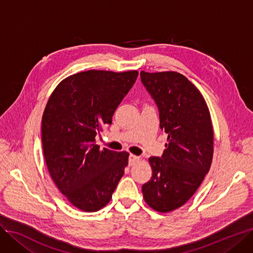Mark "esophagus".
Masks as SVG:
<instances>
[{
    "instance_id": "34e87169",
    "label": "esophagus",
    "mask_w": 253,
    "mask_h": 253,
    "mask_svg": "<svg viewBox=\"0 0 253 253\" xmlns=\"http://www.w3.org/2000/svg\"><path fill=\"white\" fill-rule=\"evenodd\" d=\"M138 161H139V157H138V156H135V155H133V154H130V155H129V160H128L129 166L135 165Z\"/></svg>"
}]
</instances>
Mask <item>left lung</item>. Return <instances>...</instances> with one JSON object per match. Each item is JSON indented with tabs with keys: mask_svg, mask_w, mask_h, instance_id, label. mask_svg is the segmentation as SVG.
<instances>
[{
	"mask_svg": "<svg viewBox=\"0 0 253 253\" xmlns=\"http://www.w3.org/2000/svg\"><path fill=\"white\" fill-rule=\"evenodd\" d=\"M141 80L158 108L161 129L168 133L163 155L149 158L152 177L142 191L149 207L169 212L192 197L210 171L211 116L200 91L183 75L142 71Z\"/></svg>",
	"mask_w": 253,
	"mask_h": 253,
	"instance_id": "left-lung-1",
	"label": "left lung"
}]
</instances>
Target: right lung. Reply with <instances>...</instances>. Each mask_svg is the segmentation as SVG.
<instances>
[{"label":"right lung","mask_w":253,"mask_h":253,"mask_svg":"<svg viewBox=\"0 0 253 253\" xmlns=\"http://www.w3.org/2000/svg\"><path fill=\"white\" fill-rule=\"evenodd\" d=\"M137 71H86L62 80L51 95L42 120L46 167L67 199L84 211L110 201L124 175L129 153L96 145L111 124L117 107L131 89Z\"/></svg>","instance_id":"obj_1"}]
</instances>
